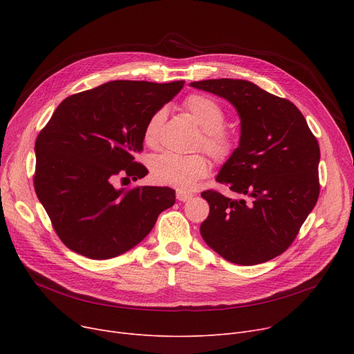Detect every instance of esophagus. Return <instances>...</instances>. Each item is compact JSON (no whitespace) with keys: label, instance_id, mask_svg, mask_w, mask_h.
Returning a JSON list of instances; mask_svg holds the SVG:
<instances>
[{"label":"esophagus","instance_id":"esophagus-1","mask_svg":"<svg viewBox=\"0 0 354 354\" xmlns=\"http://www.w3.org/2000/svg\"><path fill=\"white\" fill-rule=\"evenodd\" d=\"M192 196H194V195H192V194H188V192H182V191H178V192H176V199L180 201V202H187V201H189Z\"/></svg>","mask_w":354,"mask_h":354}]
</instances>
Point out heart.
<instances>
[{
    "label": "heart",
    "instance_id": "obj_1",
    "mask_svg": "<svg viewBox=\"0 0 354 354\" xmlns=\"http://www.w3.org/2000/svg\"><path fill=\"white\" fill-rule=\"evenodd\" d=\"M183 106L205 132L202 146L207 149L209 155L216 160L230 159L235 151V142L224 130L225 111L221 104L208 96L191 95L185 99ZM165 118L166 111L160 109L146 122L143 139L147 145L152 146L156 143ZM208 171L209 162L203 155H178L165 152L153 158L151 163V172L155 182L179 191L191 189L199 179L208 175Z\"/></svg>",
    "mask_w": 354,
    "mask_h": 354
}]
</instances>
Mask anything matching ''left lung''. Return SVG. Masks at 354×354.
Masks as SVG:
<instances>
[{"instance_id":"8db88e82","label":"left lung","mask_w":354,"mask_h":354,"mask_svg":"<svg viewBox=\"0 0 354 354\" xmlns=\"http://www.w3.org/2000/svg\"><path fill=\"white\" fill-rule=\"evenodd\" d=\"M191 86L227 99L241 119L239 145L216 176L238 198L202 192L209 215L201 235L230 263L270 261L292 244L317 203L319 142L290 100L251 82L215 79Z\"/></svg>"}]
</instances>
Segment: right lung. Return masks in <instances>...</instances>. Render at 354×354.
<instances>
[{"label":"right lung","instance_id":"add662e5","mask_svg":"<svg viewBox=\"0 0 354 354\" xmlns=\"http://www.w3.org/2000/svg\"><path fill=\"white\" fill-rule=\"evenodd\" d=\"M183 83L115 80L77 93L59 104L37 136L34 189L71 251L91 259L118 257L174 205L171 188L116 189L113 180L147 175L135 160L145 124Z\"/></svg>","mask_w":354,"mask_h":354}]
</instances>
